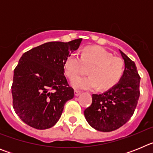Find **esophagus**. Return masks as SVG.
Listing matches in <instances>:
<instances>
[{
    "label": "esophagus",
    "instance_id": "34e87169",
    "mask_svg": "<svg viewBox=\"0 0 153 153\" xmlns=\"http://www.w3.org/2000/svg\"><path fill=\"white\" fill-rule=\"evenodd\" d=\"M81 92L80 91H78V90H74V95L76 96V97H78L79 95H80Z\"/></svg>",
    "mask_w": 153,
    "mask_h": 153
}]
</instances>
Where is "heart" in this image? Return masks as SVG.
Masks as SVG:
<instances>
[{
	"label": "heart",
	"instance_id": "1",
	"mask_svg": "<svg viewBox=\"0 0 153 153\" xmlns=\"http://www.w3.org/2000/svg\"><path fill=\"white\" fill-rule=\"evenodd\" d=\"M91 65L90 76L75 77L82 71L84 64ZM65 74L73 80L71 85L79 90H93L99 86L100 90L112 88L118 83L124 72V63L120 58L101 47H87L82 55L71 53L64 61Z\"/></svg>",
	"mask_w": 153,
	"mask_h": 153
}]
</instances>
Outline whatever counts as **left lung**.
<instances>
[{
	"mask_svg": "<svg viewBox=\"0 0 153 153\" xmlns=\"http://www.w3.org/2000/svg\"><path fill=\"white\" fill-rule=\"evenodd\" d=\"M124 60L123 75L117 84L101 94L92 95V104L84 110L86 121L100 132H111L131 118L140 97V76L136 64L120 50Z\"/></svg>",
	"mask_w": 153,
	"mask_h": 153,
	"instance_id": "1",
	"label": "left lung"
}]
</instances>
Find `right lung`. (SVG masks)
Returning <instances> with one entry per match:
<instances>
[{
    "mask_svg": "<svg viewBox=\"0 0 153 153\" xmlns=\"http://www.w3.org/2000/svg\"><path fill=\"white\" fill-rule=\"evenodd\" d=\"M82 39L48 42L24 53L13 71V107L23 122L36 129L53 126L74 91L64 76V61Z\"/></svg>",
    "mask_w": 153,
    "mask_h": 153,
    "instance_id": "obj_1",
    "label": "right lung"
}]
</instances>
